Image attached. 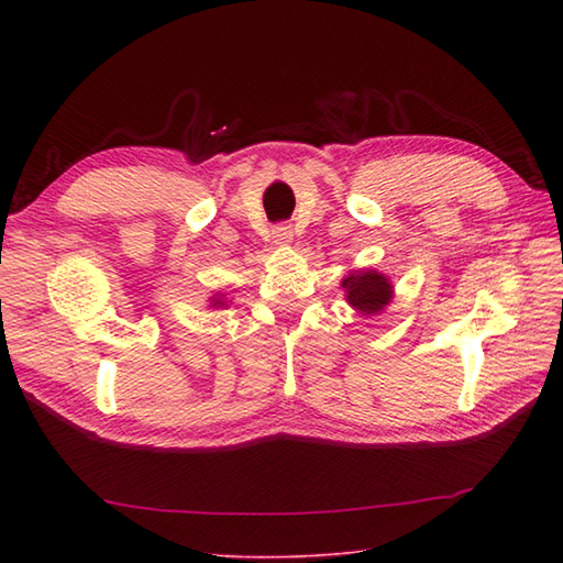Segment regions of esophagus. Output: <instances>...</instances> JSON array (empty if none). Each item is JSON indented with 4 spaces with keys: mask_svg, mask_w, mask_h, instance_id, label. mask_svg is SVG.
Listing matches in <instances>:
<instances>
[{
    "mask_svg": "<svg viewBox=\"0 0 563 563\" xmlns=\"http://www.w3.org/2000/svg\"><path fill=\"white\" fill-rule=\"evenodd\" d=\"M273 236H275V242H278V244H283V242H290L292 230H290L288 224H278V227H275V230H273Z\"/></svg>",
    "mask_w": 563,
    "mask_h": 563,
    "instance_id": "34e87169",
    "label": "esophagus"
}]
</instances>
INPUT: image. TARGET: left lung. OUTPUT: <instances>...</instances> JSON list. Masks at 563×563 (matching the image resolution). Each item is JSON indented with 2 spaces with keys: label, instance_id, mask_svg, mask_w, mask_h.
Returning a JSON list of instances; mask_svg holds the SVG:
<instances>
[{
  "label": "left lung",
  "instance_id": "left-lung-1",
  "mask_svg": "<svg viewBox=\"0 0 563 563\" xmlns=\"http://www.w3.org/2000/svg\"><path fill=\"white\" fill-rule=\"evenodd\" d=\"M343 288L349 290V302L365 314L379 312L391 297V285L387 283L385 275L375 271L351 275V278L343 280Z\"/></svg>",
  "mask_w": 563,
  "mask_h": 563
}]
</instances>
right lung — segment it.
Instances as JSON below:
<instances>
[{
  "instance_id": "right-lung-1",
  "label": "right lung",
  "mask_w": 563,
  "mask_h": 563,
  "mask_svg": "<svg viewBox=\"0 0 563 563\" xmlns=\"http://www.w3.org/2000/svg\"><path fill=\"white\" fill-rule=\"evenodd\" d=\"M214 305H220V300H218V302H214Z\"/></svg>"
}]
</instances>
